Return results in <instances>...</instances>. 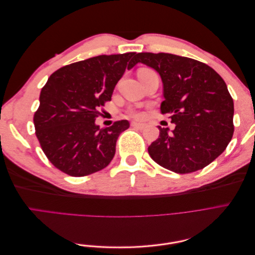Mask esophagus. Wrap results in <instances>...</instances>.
Returning <instances> with one entry per match:
<instances>
[{
	"mask_svg": "<svg viewBox=\"0 0 255 255\" xmlns=\"http://www.w3.org/2000/svg\"><path fill=\"white\" fill-rule=\"evenodd\" d=\"M130 126H132L133 128H139V129H142V128H144V127H145L144 123H140V122H132V123H130Z\"/></svg>",
	"mask_w": 255,
	"mask_h": 255,
	"instance_id": "34e87169",
	"label": "esophagus"
}]
</instances>
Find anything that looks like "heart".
<instances>
[{"mask_svg":"<svg viewBox=\"0 0 255 255\" xmlns=\"http://www.w3.org/2000/svg\"><path fill=\"white\" fill-rule=\"evenodd\" d=\"M144 71H148V70H141L139 73L144 72ZM129 115H132L133 117H135V118H141L142 117V114L140 112L135 111V110H129Z\"/></svg>","mask_w":255,"mask_h":255,"instance_id":"1","label":"heart"}]
</instances>
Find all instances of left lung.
<instances>
[{
	"mask_svg": "<svg viewBox=\"0 0 255 255\" xmlns=\"http://www.w3.org/2000/svg\"><path fill=\"white\" fill-rule=\"evenodd\" d=\"M136 63L156 70L163 82L161 114H170L175 128H160L149 145L151 158L176 173L210 165L226 150L234 133V103L227 84L213 68L169 53H138Z\"/></svg>",
	"mask_w": 255,
	"mask_h": 255,
	"instance_id": "1",
	"label": "left lung"
}]
</instances>
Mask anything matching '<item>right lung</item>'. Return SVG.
Masks as SVG:
<instances>
[{"instance_id": "obj_1", "label": "right lung", "mask_w": 255, "mask_h": 255, "mask_svg": "<svg viewBox=\"0 0 255 255\" xmlns=\"http://www.w3.org/2000/svg\"><path fill=\"white\" fill-rule=\"evenodd\" d=\"M135 52L99 55L54 72L41 89L34 115L36 136L48 159L60 171L85 176L102 170L116 152L128 120L100 128L99 110L111 101L126 69L137 63Z\"/></svg>"}]
</instances>
